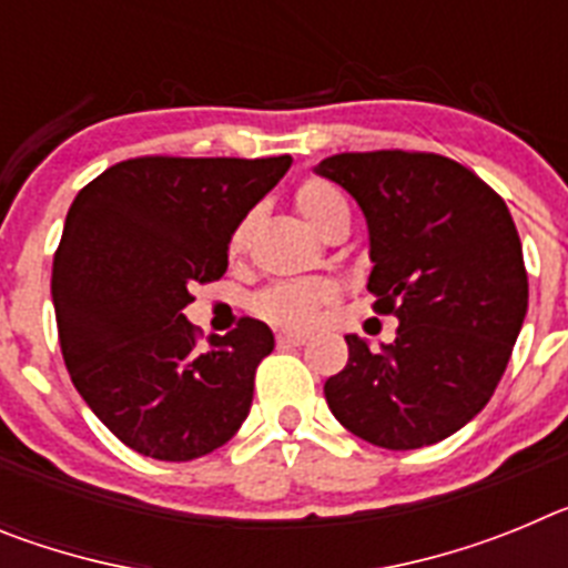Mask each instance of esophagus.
I'll return each instance as SVG.
<instances>
[{"label":"esophagus","instance_id":"esophagus-1","mask_svg":"<svg viewBox=\"0 0 568 568\" xmlns=\"http://www.w3.org/2000/svg\"><path fill=\"white\" fill-rule=\"evenodd\" d=\"M275 344H278L281 349H290V346H304V344H307V335L278 333V335H275Z\"/></svg>","mask_w":568,"mask_h":568}]
</instances>
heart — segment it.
I'll use <instances>...</instances> for the list:
<instances>
[{
	"mask_svg": "<svg viewBox=\"0 0 568 568\" xmlns=\"http://www.w3.org/2000/svg\"><path fill=\"white\" fill-rule=\"evenodd\" d=\"M295 207L304 215V222L318 235H327L338 222H349V204L344 193L327 179H307L295 187ZM255 219L258 213L250 210L235 222L227 239L230 258H241L247 253L250 239H253ZM333 298V287L324 281H281L261 290L253 298V310L261 318L273 321L278 327L307 329L318 321L321 307Z\"/></svg>",
	"mask_w": 568,
	"mask_h": 568,
	"instance_id": "obj_1",
	"label": "heart"
}]
</instances>
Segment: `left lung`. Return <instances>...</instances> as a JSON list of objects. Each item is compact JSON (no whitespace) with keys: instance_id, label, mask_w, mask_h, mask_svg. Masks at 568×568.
<instances>
[{"instance_id":"8db88e82","label":"left lung","mask_w":568,"mask_h":568,"mask_svg":"<svg viewBox=\"0 0 568 568\" xmlns=\"http://www.w3.org/2000/svg\"><path fill=\"white\" fill-rule=\"evenodd\" d=\"M315 173L358 202L373 310L398 318L381 349L346 335L349 361L324 384L329 409L366 444H438L489 404L524 327L529 281L509 207L435 153H338Z\"/></svg>"}]
</instances>
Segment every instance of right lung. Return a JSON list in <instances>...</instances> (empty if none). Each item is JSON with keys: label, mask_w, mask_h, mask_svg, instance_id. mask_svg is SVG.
<instances>
[{"label": "right lung", "mask_w": 568, "mask_h": 568, "mask_svg": "<svg viewBox=\"0 0 568 568\" xmlns=\"http://www.w3.org/2000/svg\"><path fill=\"white\" fill-rule=\"evenodd\" d=\"M290 164L144 155L108 168L70 204L50 278L64 366L139 455L202 458L250 415L255 366L275 346L270 327L241 318L204 349L182 310L195 281L227 273L230 230Z\"/></svg>", "instance_id": "right-lung-1"}]
</instances>
